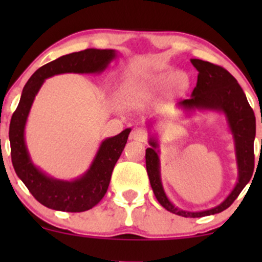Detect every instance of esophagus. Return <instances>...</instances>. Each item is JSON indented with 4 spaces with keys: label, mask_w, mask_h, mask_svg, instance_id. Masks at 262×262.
Wrapping results in <instances>:
<instances>
[{
    "label": "esophagus",
    "mask_w": 262,
    "mask_h": 262,
    "mask_svg": "<svg viewBox=\"0 0 262 262\" xmlns=\"http://www.w3.org/2000/svg\"><path fill=\"white\" fill-rule=\"evenodd\" d=\"M129 139L140 141V143H145L146 139H148V133L144 129L137 128L134 130H132L130 135H129Z\"/></svg>",
    "instance_id": "obj_1"
}]
</instances>
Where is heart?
Wrapping results in <instances>:
<instances>
[{
    "instance_id": "b5f03b06",
    "label": "heart",
    "mask_w": 262,
    "mask_h": 262,
    "mask_svg": "<svg viewBox=\"0 0 262 262\" xmlns=\"http://www.w3.org/2000/svg\"><path fill=\"white\" fill-rule=\"evenodd\" d=\"M176 79V83L179 86H185L187 80L183 75H175V74H162L155 77L154 80H150L149 82H143L139 80H129L124 82L121 87V93L124 98L127 100H133V98L139 97L145 92L146 87L149 86L150 82H167V81Z\"/></svg>"
}]
</instances>
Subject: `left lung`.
I'll list each match as a JSON object with an SVG mask.
<instances>
[{
  "instance_id": "left-lung-1",
  "label": "left lung",
  "mask_w": 262,
  "mask_h": 262,
  "mask_svg": "<svg viewBox=\"0 0 262 262\" xmlns=\"http://www.w3.org/2000/svg\"><path fill=\"white\" fill-rule=\"evenodd\" d=\"M197 69L198 77L192 97L180 102L186 110H212L223 112L228 119L230 132L235 141L237 182L230 194L219 206L201 212H187L179 209L170 202L165 194L160 177V160L158 155V141L150 138V148L145 151L146 171L152 191L159 203L171 213L186 218H200L223 212L236 200L243 188L250 181L254 172V139L256 133V122L252 108L249 104L243 89L235 77L224 68L200 59H191Z\"/></svg>"
}]
</instances>
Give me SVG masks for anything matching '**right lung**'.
<instances>
[{
	"label": "right lung",
	"instance_id": "1",
	"mask_svg": "<svg viewBox=\"0 0 262 262\" xmlns=\"http://www.w3.org/2000/svg\"><path fill=\"white\" fill-rule=\"evenodd\" d=\"M117 56L112 49H86L60 56L39 68L26 83L10 124L11 158L17 176L33 197L43 206L62 212H85L95 207L106 194L111 176L121 156L132 129L127 128L101 143L90 169L74 181L48 176L34 166L25 140V128L32 103L45 79L65 73H102Z\"/></svg>",
	"mask_w": 262,
	"mask_h": 262
}]
</instances>
